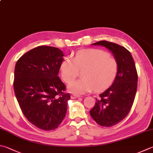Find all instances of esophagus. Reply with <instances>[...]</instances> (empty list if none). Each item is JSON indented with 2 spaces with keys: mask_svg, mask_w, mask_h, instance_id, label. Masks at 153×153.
I'll return each instance as SVG.
<instances>
[{
  "mask_svg": "<svg viewBox=\"0 0 153 153\" xmlns=\"http://www.w3.org/2000/svg\"><path fill=\"white\" fill-rule=\"evenodd\" d=\"M80 96L79 95H74V94H72V95L71 96V99H76V98H79Z\"/></svg>",
  "mask_w": 153,
  "mask_h": 153,
  "instance_id": "1",
  "label": "esophagus"
}]
</instances>
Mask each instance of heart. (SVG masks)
<instances>
[{"instance_id":"heart-1","label":"heart","mask_w":153,"mask_h":153,"mask_svg":"<svg viewBox=\"0 0 153 153\" xmlns=\"http://www.w3.org/2000/svg\"><path fill=\"white\" fill-rule=\"evenodd\" d=\"M82 79L71 82L68 90L72 94H83L95 90L102 91L112 85L118 76V63L114 58L100 49L79 51L74 58L65 57L60 65V74L63 81L70 83L79 70Z\"/></svg>"}]
</instances>
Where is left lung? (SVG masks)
Instances as JSON below:
<instances>
[{"label":"left lung","instance_id":"obj_1","mask_svg":"<svg viewBox=\"0 0 153 153\" xmlns=\"http://www.w3.org/2000/svg\"><path fill=\"white\" fill-rule=\"evenodd\" d=\"M102 46L112 53L118 63V74L112 85L96 98L90 116L99 125L110 127L120 123L128 114L137 90L138 75L129 51L118 44L100 41L91 44Z\"/></svg>","mask_w":153,"mask_h":153}]
</instances>
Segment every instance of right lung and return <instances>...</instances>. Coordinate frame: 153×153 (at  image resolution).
I'll return each mask as SVG.
<instances>
[{"instance_id": "1", "label": "right lung", "mask_w": 153, "mask_h": 153, "mask_svg": "<svg viewBox=\"0 0 153 153\" xmlns=\"http://www.w3.org/2000/svg\"><path fill=\"white\" fill-rule=\"evenodd\" d=\"M63 52L57 48L39 46L16 62L14 90L23 114L44 130H54L64 119L70 94L58 76Z\"/></svg>"}]
</instances>
